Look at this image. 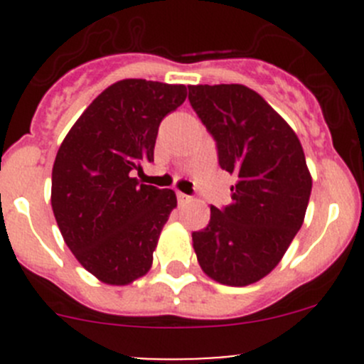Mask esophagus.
I'll return each mask as SVG.
<instances>
[{"mask_svg":"<svg viewBox=\"0 0 364 364\" xmlns=\"http://www.w3.org/2000/svg\"><path fill=\"white\" fill-rule=\"evenodd\" d=\"M176 196H178V203L179 204H186V203H190V200H192V197L185 196V193H181V192H178Z\"/></svg>","mask_w":364,"mask_h":364,"instance_id":"esophagus-1","label":"esophagus"}]
</instances>
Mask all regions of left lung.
Wrapping results in <instances>:
<instances>
[{
    "label": "left lung",
    "mask_w": 364,
    "mask_h": 364,
    "mask_svg": "<svg viewBox=\"0 0 364 364\" xmlns=\"http://www.w3.org/2000/svg\"><path fill=\"white\" fill-rule=\"evenodd\" d=\"M188 100L236 178L232 203L211 205L193 250L211 280L245 287L269 274L301 229L311 174L296 132L257 91L243 84L188 86Z\"/></svg>",
    "instance_id": "1"
}]
</instances>
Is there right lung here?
Wrapping results in <instances>:
<instances>
[{"mask_svg": "<svg viewBox=\"0 0 364 364\" xmlns=\"http://www.w3.org/2000/svg\"><path fill=\"white\" fill-rule=\"evenodd\" d=\"M186 86L123 79L102 91L70 128L53 167L50 204L67 247L107 285L144 277L168 215L172 190L132 178L153 161L159 127Z\"/></svg>", "mask_w": 364, "mask_h": 364, "instance_id": "1", "label": "right lung"}]
</instances>
